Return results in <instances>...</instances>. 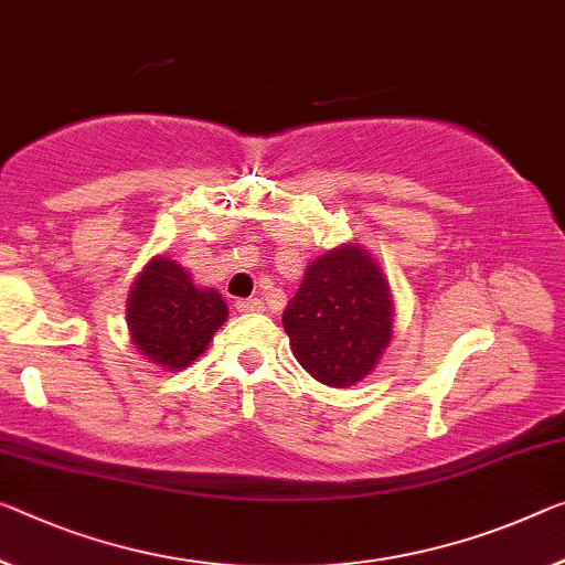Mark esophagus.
<instances>
[{
    "label": "esophagus",
    "instance_id": "1",
    "mask_svg": "<svg viewBox=\"0 0 565 565\" xmlns=\"http://www.w3.org/2000/svg\"><path fill=\"white\" fill-rule=\"evenodd\" d=\"M237 310L239 312H263L265 302L259 298H245V300H237Z\"/></svg>",
    "mask_w": 565,
    "mask_h": 565
}]
</instances>
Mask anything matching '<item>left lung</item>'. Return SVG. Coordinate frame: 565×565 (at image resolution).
<instances>
[{
  "instance_id": "obj_1",
  "label": "left lung",
  "mask_w": 565,
  "mask_h": 565,
  "mask_svg": "<svg viewBox=\"0 0 565 565\" xmlns=\"http://www.w3.org/2000/svg\"><path fill=\"white\" fill-rule=\"evenodd\" d=\"M394 302L381 267L359 245L312 259L282 312L295 359L320 384L345 388L376 369L392 341Z\"/></svg>"
}]
</instances>
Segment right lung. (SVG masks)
<instances>
[{
    "mask_svg": "<svg viewBox=\"0 0 565 565\" xmlns=\"http://www.w3.org/2000/svg\"><path fill=\"white\" fill-rule=\"evenodd\" d=\"M128 331L146 359L181 371L210 345L224 320L227 302L214 288L199 290L184 267L153 257L128 295Z\"/></svg>",
    "mask_w": 565,
    "mask_h": 565,
    "instance_id": "add662e5",
    "label": "right lung"
}]
</instances>
